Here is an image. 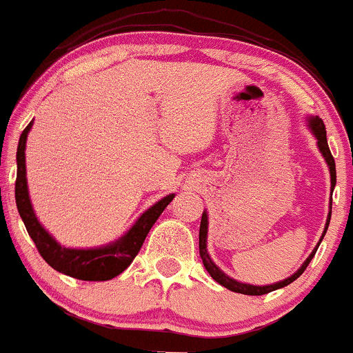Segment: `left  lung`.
<instances>
[{
  "label": "left lung",
  "instance_id": "8db88e82",
  "mask_svg": "<svg viewBox=\"0 0 353 353\" xmlns=\"http://www.w3.org/2000/svg\"><path fill=\"white\" fill-rule=\"evenodd\" d=\"M306 127L310 128V132L313 133V137L316 139L318 150H320V154L323 155L326 165H328L330 181H332L330 191L333 192V189H335V184H336V170H335V161H333V155H332V152H330V148H328V142H326V130H325L323 120H321L320 117H311V114H307V117H306ZM330 218H332V198H330L328 218H326L325 230H323V233H321V236H320V242H318L316 247H314V250L311 252L310 255H307V259L303 262V265L299 267V269L296 270L292 276H289L288 279H284V281H279V283L267 284V285H254V284L240 283V281L233 279V277H230L228 274H225L223 270L220 269V267L214 264L213 259H211L210 254H208V247H206V243H208V211H203L201 225H199V255H201V261H203V265H205V269L208 270V272H210V276L213 277V279L216 281L218 284H221L223 288L230 289V291H233V292H240V294L262 296V294H267V292L276 291V289H281V288H284V285L294 283V281L298 279L299 276H301V274L304 272V269H306L307 264L311 262V259H313L314 254H316V248L320 247L321 240H323L326 230H328V225H330Z\"/></svg>",
  "mask_w": 353,
  "mask_h": 353
}]
</instances>
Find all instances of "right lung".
I'll return each mask as SVG.
<instances>
[{
  "label": "right lung",
  "mask_w": 353,
  "mask_h": 353,
  "mask_svg": "<svg viewBox=\"0 0 353 353\" xmlns=\"http://www.w3.org/2000/svg\"><path fill=\"white\" fill-rule=\"evenodd\" d=\"M33 127V120L30 121L28 127L23 130L18 142L17 148V184H14V199H17L18 213L30 239L33 240L39 248L43 261L50 267H54L57 272L65 274V276L76 277L81 281H110L113 277L120 276L127 267L132 264L133 259L142 248L145 236L150 232L157 218L161 216L162 211L174 199L172 194H167L161 201L152 205L148 210L143 211L125 235L117 239L114 242L92 248H70L64 247L43 228L33 211L32 201L28 194L27 184V164H25V148H27V137Z\"/></svg>",
  "instance_id": "add662e5"
}]
</instances>
